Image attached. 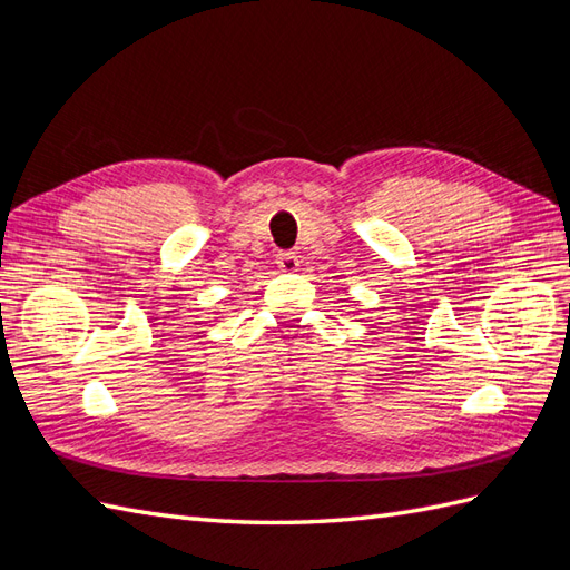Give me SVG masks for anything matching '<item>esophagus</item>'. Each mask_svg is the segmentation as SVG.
Returning a JSON list of instances; mask_svg holds the SVG:
<instances>
[{
    "mask_svg": "<svg viewBox=\"0 0 570 570\" xmlns=\"http://www.w3.org/2000/svg\"><path fill=\"white\" fill-rule=\"evenodd\" d=\"M275 264H278V268L283 273H295L299 268V258H297L295 252H283V254L275 256Z\"/></svg>",
    "mask_w": 570,
    "mask_h": 570,
    "instance_id": "obj_1",
    "label": "esophagus"
}]
</instances>
